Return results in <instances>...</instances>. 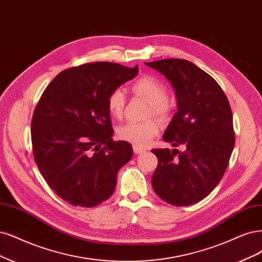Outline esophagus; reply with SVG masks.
Segmentation results:
<instances>
[{"instance_id": "esophagus-1", "label": "esophagus", "mask_w": 262, "mask_h": 262, "mask_svg": "<svg viewBox=\"0 0 262 262\" xmlns=\"http://www.w3.org/2000/svg\"><path fill=\"white\" fill-rule=\"evenodd\" d=\"M133 151L138 155V154H142V152L145 151V149L142 147H139V146H133Z\"/></svg>"}]
</instances>
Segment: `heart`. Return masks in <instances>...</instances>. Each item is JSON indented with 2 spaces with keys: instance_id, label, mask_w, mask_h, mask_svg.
Wrapping results in <instances>:
<instances>
[{
  "instance_id": "b5f03b06",
  "label": "heart",
  "mask_w": 262,
  "mask_h": 262,
  "mask_svg": "<svg viewBox=\"0 0 262 262\" xmlns=\"http://www.w3.org/2000/svg\"><path fill=\"white\" fill-rule=\"evenodd\" d=\"M132 91L151 105V110L157 115H164L168 111L167 98L168 92L166 85L154 77H142L135 81L132 85ZM125 104V96L122 90L116 89L108 95L107 108L114 118H120L123 114ZM159 131V123L155 120H147L144 122L130 121L118 129L119 138L131 142L135 145L144 146L148 144L151 139Z\"/></svg>"
}]
</instances>
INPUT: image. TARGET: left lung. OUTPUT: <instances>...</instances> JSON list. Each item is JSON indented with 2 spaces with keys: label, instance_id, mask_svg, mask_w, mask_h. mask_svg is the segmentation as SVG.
<instances>
[{
  "label": "left lung",
  "instance_id": "1",
  "mask_svg": "<svg viewBox=\"0 0 262 262\" xmlns=\"http://www.w3.org/2000/svg\"><path fill=\"white\" fill-rule=\"evenodd\" d=\"M145 65L164 75L177 96L178 111L162 140L185 147L151 149L158 158L152 188L170 205L198 203L220 182L235 144L229 101L217 81L191 61L170 58Z\"/></svg>",
  "mask_w": 262,
  "mask_h": 262
}]
</instances>
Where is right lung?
Segmentation results:
<instances>
[{"label": "right lung", "mask_w": 262, "mask_h": 262, "mask_svg": "<svg viewBox=\"0 0 262 262\" xmlns=\"http://www.w3.org/2000/svg\"><path fill=\"white\" fill-rule=\"evenodd\" d=\"M139 67L98 61L61 71L45 89L31 122L33 156L50 187L73 206L110 198L131 144L113 141L107 98Z\"/></svg>", "instance_id": "add662e5"}]
</instances>
